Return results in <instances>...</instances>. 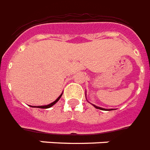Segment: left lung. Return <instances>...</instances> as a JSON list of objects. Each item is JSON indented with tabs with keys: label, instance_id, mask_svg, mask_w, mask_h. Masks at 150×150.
Returning a JSON list of instances; mask_svg holds the SVG:
<instances>
[{
	"label": "left lung",
	"instance_id": "8db88e82",
	"mask_svg": "<svg viewBox=\"0 0 150 150\" xmlns=\"http://www.w3.org/2000/svg\"><path fill=\"white\" fill-rule=\"evenodd\" d=\"M94 107H96V108H97V109H100V110H106V109H103V108H101V107H96V106H95V105H93Z\"/></svg>",
	"mask_w": 150,
	"mask_h": 150
}]
</instances>
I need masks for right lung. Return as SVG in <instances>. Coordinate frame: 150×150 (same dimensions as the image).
<instances>
[{"label": "right lung", "instance_id": "add662e5", "mask_svg": "<svg viewBox=\"0 0 150 150\" xmlns=\"http://www.w3.org/2000/svg\"><path fill=\"white\" fill-rule=\"evenodd\" d=\"M61 96H62V94H61V96H59L58 98L57 99V100H55V101H54V102L51 103H50V104H49V105H46V106H39V107H38V108H43V109H46V108H49V107H52V106H53V105H54V104H55V103H56L57 102V101H58L59 100H60V98H61Z\"/></svg>", "mask_w": 150, "mask_h": 150}]
</instances>
